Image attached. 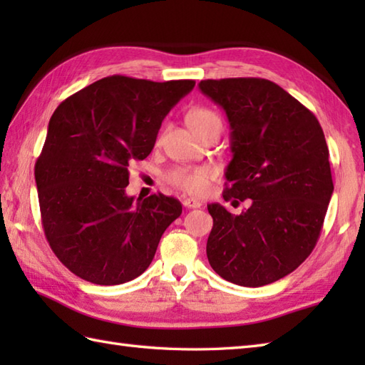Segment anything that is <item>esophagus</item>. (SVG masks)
Returning a JSON list of instances; mask_svg holds the SVG:
<instances>
[{"instance_id":"obj_1","label":"esophagus","mask_w":365,"mask_h":365,"mask_svg":"<svg viewBox=\"0 0 365 365\" xmlns=\"http://www.w3.org/2000/svg\"><path fill=\"white\" fill-rule=\"evenodd\" d=\"M183 205L187 208H199L202 204H200V200H196L192 197H187V199H183Z\"/></svg>"}]
</instances>
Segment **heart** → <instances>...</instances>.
<instances>
[{
	"label": "heart",
	"mask_w": 365,
	"mask_h": 365,
	"mask_svg": "<svg viewBox=\"0 0 365 365\" xmlns=\"http://www.w3.org/2000/svg\"><path fill=\"white\" fill-rule=\"evenodd\" d=\"M188 125L192 130V133L199 135L210 127L220 125L221 119L215 111L208 110V108H195L188 113ZM215 169L212 168H175L168 173L166 178L170 185L180 188L191 195H202L207 191L208 183L215 177Z\"/></svg>",
	"instance_id": "heart-1"
}]
</instances>
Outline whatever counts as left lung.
Segmentation results:
<instances>
[{
	"label": "left lung",
	"mask_w": 365,
	"mask_h": 365,
	"mask_svg": "<svg viewBox=\"0 0 365 365\" xmlns=\"http://www.w3.org/2000/svg\"><path fill=\"white\" fill-rule=\"evenodd\" d=\"M199 89L226 111L232 130L222 197L250 199L237 216L207 205L208 262L237 285L279 281L312 252L334 191L320 122L269 80H204Z\"/></svg>",
	"instance_id": "obj_1"
}]
</instances>
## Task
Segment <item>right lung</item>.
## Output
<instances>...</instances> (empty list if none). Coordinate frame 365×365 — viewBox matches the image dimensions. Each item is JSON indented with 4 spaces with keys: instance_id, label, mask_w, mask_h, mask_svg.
<instances>
[{
    "instance_id": "right-lung-1",
    "label": "right lung",
    "mask_w": 365,
    "mask_h": 365,
    "mask_svg": "<svg viewBox=\"0 0 365 365\" xmlns=\"http://www.w3.org/2000/svg\"><path fill=\"white\" fill-rule=\"evenodd\" d=\"M113 75L54 110L34 177L45 237L73 274L118 285L143 274L163 232L182 213L175 197L125 195L128 166L149 157L163 119L195 88Z\"/></svg>"
}]
</instances>
